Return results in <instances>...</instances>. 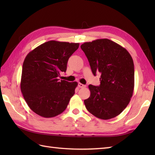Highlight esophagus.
Wrapping results in <instances>:
<instances>
[{"label": "esophagus", "instance_id": "esophagus-1", "mask_svg": "<svg viewBox=\"0 0 155 155\" xmlns=\"http://www.w3.org/2000/svg\"><path fill=\"white\" fill-rule=\"evenodd\" d=\"M78 87H79L80 88H84V87H86V85L81 84V83H78Z\"/></svg>", "mask_w": 155, "mask_h": 155}]
</instances>
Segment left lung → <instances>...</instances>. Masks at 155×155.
Listing matches in <instances>:
<instances>
[{
  "instance_id": "obj_1",
  "label": "left lung",
  "mask_w": 155,
  "mask_h": 155,
  "mask_svg": "<svg viewBox=\"0 0 155 155\" xmlns=\"http://www.w3.org/2000/svg\"><path fill=\"white\" fill-rule=\"evenodd\" d=\"M94 76L101 74L98 87L90 84V97L84 101L88 111L108 120L127 107L134 85L133 58L126 49L107 38L84 42L81 46Z\"/></svg>"
}]
</instances>
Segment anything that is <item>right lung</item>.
Returning <instances> with one entry per match:
<instances>
[{
  "mask_svg": "<svg viewBox=\"0 0 155 155\" xmlns=\"http://www.w3.org/2000/svg\"><path fill=\"white\" fill-rule=\"evenodd\" d=\"M78 47L79 43L50 41L26 57L21 89L28 106L39 116L54 117L67 107L78 83L60 80L58 77L67 71L68 58Z\"/></svg>",
  "mask_w": 155,
  "mask_h": 155,
  "instance_id": "right-lung-1",
  "label": "right lung"
}]
</instances>
